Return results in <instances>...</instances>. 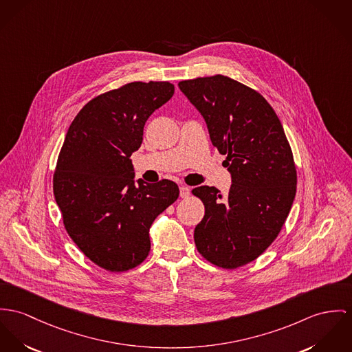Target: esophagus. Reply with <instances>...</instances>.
I'll return each mask as SVG.
<instances>
[{
  "mask_svg": "<svg viewBox=\"0 0 352 352\" xmlns=\"http://www.w3.org/2000/svg\"><path fill=\"white\" fill-rule=\"evenodd\" d=\"M179 194H181V198H188L190 195V189L188 186H181L179 188Z\"/></svg>",
  "mask_w": 352,
  "mask_h": 352,
  "instance_id": "1",
  "label": "esophagus"
}]
</instances>
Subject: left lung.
Here are the masks:
<instances>
[{"label": "left lung", "mask_w": 352, "mask_h": 352, "mask_svg": "<svg viewBox=\"0 0 352 352\" xmlns=\"http://www.w3.org/2000/svg\"><path fill=\"white\" fill-rule=\"evenodd\" d=\"M178 85L232 174L225 197L214 186L191 190L205 206L195 246L213 265L236 270L263 254L285 223L298 185L292 148L274 109L253 88L223 75Z\"/></svg>", "instance_id": "left-lung-1"}]
</instances>
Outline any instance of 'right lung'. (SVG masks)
<instances>
[{
    "instance_id": "add662e5",
    "label": "right lung",
    "mask_w": 352,
    "mask_h": 352,
    "mask_svg": "<svg viewBox=\"0 0 352 352\" xmlns=\"http://www.w3.org/2000/svg\"><path fill=\"white\" fill-rule=\"evenodd\" d=\"M168 81H133L89 100L72 120L54 174L63 223L98 267L126 272L150 253L154 219L179 195L175 182L134 184L130 157L148 116L171 99Z\"/></svg>"
}]
</instances>
